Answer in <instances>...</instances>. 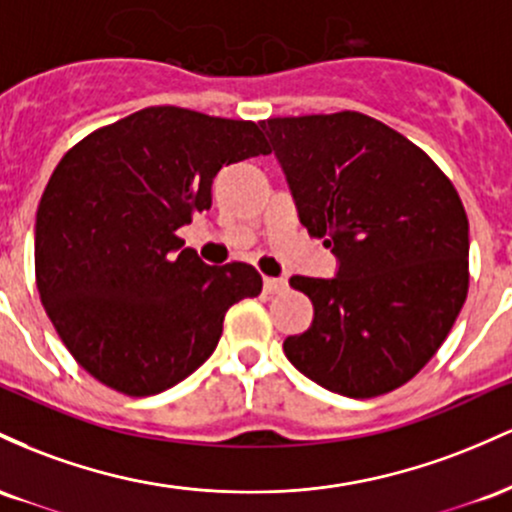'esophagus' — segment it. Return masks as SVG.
Wrapping results in <instances>:
<instances>
[{
    "label": "esophagus",
    "instance_id": "1",
    "mask_svg": "<svg viewBox=\"0 0 512 512\" xmlns=\"http://www.w3.org/2000/svg\"><path fill=\"white\" fill-rule=\"evenodd\" d=\"M287 290V280L285 278H263V292L268 295H280V292Z\"/></svg>",
    "mask_w": 512,
    "mask_h": 512
}]
</instances>
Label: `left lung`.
<instances>
[{"label":"left lung","mask_w":512,"mask_h":512,"mask_svg":"<svg viewBox=\"0 0 512 512\" xmlns=\"http://www.w3.org/2000/svg\"><path fill=\"white\" fill-rule=\"evenodd\" d=\"M261 128L297 217L336 256L333 278L292 275L314 319L283 350L329 392L370 399L421 372L469 287V222L450 179L401 132L355 111Z\"/></svg>","instance_id":"left-lung-1"}]
</instances>
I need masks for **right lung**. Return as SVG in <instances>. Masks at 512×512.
Masks as SVG:
<instances>
[{"label": "right lung", "mask_w": 512, "mask_h": 512, "mask_svg": "<svg viewBox=\"0 0 512 512\" xmlns=\"http://www.w3.org/2000/svg\"><path fill=\"white\" fill-rule=\"evenodd\" d=\"M268 152L251 120L152 106L62 157L38 205L36 283L91 377L149 396L210 358L227 309L263 280L249 263L208 266L176 232L210 210L225 166Z\"/></svg>", "instance_id": "1"}]
</instances>
